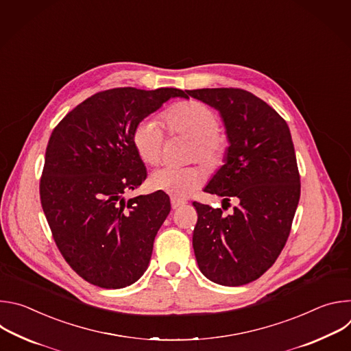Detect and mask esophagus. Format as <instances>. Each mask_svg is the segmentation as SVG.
Here are the masks:
<instances>
[{
	"label": "esophagus",
	"instance_id": "obj_1",
	"mask_svg": "<svg viewBox=\"0 0 351 351\" xmlns=\"http://www.w3.org/2000/svg\"><path fill=\"white\" fill-rule=\"evenodd\" d=\"M171 204H172V208L176 210V208H180V207H183V206L186 204V199L172 197V198H171Z\"/></svg>",
	"mask_w": 351,
	"mask_h": 351
}]
</instances>
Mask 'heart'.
<instances>
[{"instance_id": "b5f03b06", "label": "heart", "mask_w": 351, "mask_h": 351, "mask_svg": "<svg viewBox=\"0 0 351 351\" xmlns=\"http://www.w3.org/2000/svg\"><path fill=\"white\" fill-rule=\"evenodd\" d=\"M165 123L172 134L191 140L189 158L198 160L206 167H217L226 153V140L218 133L219 118L206 104L186 101L171 107ZM132 141L140 160L147 165H158L162 158L164 130L158 119L145 118L133 130ZM204 180L198 167H167L152 175V186L172 197L183 198L191 194Z\"/></svg>"}]
</instances>
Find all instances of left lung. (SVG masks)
<instances>
[{
    "label": "left lung",
    "mask_w": 351,
    "mask_h": 351,
    "mask_svg": "<svg viewBox=\"0 0 351 351\" xmlns=\"http://www.w3.org/2000/svg\"><path fill=\"white\" fill-rule=\"evenodd\" d=\"M217 110L229 147L204 191L239 203L230 215L193 203V248L199 271L222 286L258 279L279 257L300 199V175L285 119L241 88L186 90Z\"/></svg>",
    "instance_id": "obj_1"
}]
</instances>
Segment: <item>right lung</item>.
Masks as SVG:
<instances>
[{
  "label": "right lung",
  "mask_w": 351,
  "mask_h": 351,
  "mask_svg": "<svg viewBox=\"0 0 351 351\" xmlns=\"http://www.w3.org/2000/svg\"><path fill=\"white\" fill-rule=\"evenodd\" d=\"M175 97L187 98L172 87L99 91L72 110L49 137L41 207L65 261L94 286L122 289L148 268L171 202L160 190L125 198L147 178L132 134Z\"/></svg>",
  "instance_id": "obj_1"
}]
</instances>
